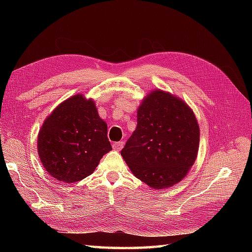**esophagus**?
<instances>
[{
  "label": "esophagus",
  "instance_id": "1",
  "mask_svg": "<svg viewBox=\"0 0 252 252\" xmlns=\"http://www.w3.org/2000/svg\"><path fill=\"white\" fill-rule=\"evenodd\" d=\"M123 145H125V143H123V142H117V143L112 144V148H114L115 151H117V152H120L122 147H123Z\"/></svg>",
  "mask_w": 252,
  "mask_h": 252
}]
</instances>
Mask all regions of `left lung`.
Wrapping results in <instances>:
<instances>
[{
	"label": "left lung",
	"instance_id": "8db88e82",
	"mask_svg": "<svg viewBox=\"0 0 252 252\" xmlns=\"http://www.w3.org/2000/svg\"><path fill=\"white\" fill-rule=\"evenodd\" d=\"M200 131L190 107L160 89L144 96L137 126L121 156L131 172L154 189L172 187L196 161Z\"/></svg>",
	"mask_w": 252,
	"mask_h": 252
}]
</instances>
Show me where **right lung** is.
I'll return each instance as SVG.
<instances>
[{"label": "right lung", "instance_id": "obj_1", "mask_svg": "<svg viewBox=\"0 0 252 252\" xmlns=\"http://www.w3.org/2000/svg\"><path fill=\"white\" fill-rule=\"evenodd\" d=\"M37 154L44 169L57 181L74 183L93 173L111 151L107 123L95 101L73 95L46 117L37 134Z\"/></svg>", "mask_w": 252, "mask_h": 252}]
</instances>
